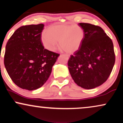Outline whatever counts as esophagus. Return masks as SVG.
<instances>
[{
	"mask_svg": "<svg viewBox=\"0 0 123 123\" xmlns=\"http://www.w3.org/2000/svg\"><path fill=\"white\" fill-rule=\"evenodd\" d=\"M65 56H66L68 58H69V55H67V54H65Z\"/></svg>",
	"mask_w": 123,
	"mask_h": 123,
	"instance_id": "34e87169",
	"label": "esophagus"
}]
</instances>
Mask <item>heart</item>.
I'll use <instances>...</instances> for the list:
<instances>
[{"label":"heart","instance_id":"1","mask_svg":"<svg viewBox=\"0 0 123 123\" xmlns=\"http://www.w3.org/2000/svg\"><path fill=\"white\" fill-rule=\"evenodd\" d=\"M83 29L77 25H56L49 27L46 33L41 36L44 47L50 51L56 49L57 42L61 49L66 53H73L78 50L83 38Z\"/></svg>","mask_w":123,"mask_h":123}]
</instances>
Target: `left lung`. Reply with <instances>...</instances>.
I'll use <instances>...</instances> for the list:
<instances>
[{
    "label": "left lung",
    "mask_w": 123,
    "mask_h": 123,
    "mask_svg": "<svg viewBox=\"0 0 123 123\" xmlns=\"http://www.w3.org/2000/svg\"><path fill=\"white\" fill-rule=\"evenodd\" d=\"M84 36L68 65L73 80L85 89L102 85L111 74L115 62L112 41L100 27L80 23Z\"/></svg>",
    "instance_id": "obj_1"
}]
</instances>
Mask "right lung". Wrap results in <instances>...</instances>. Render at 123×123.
I'll return each mask as SVG.
<instances>
[{"instance_id": "1", "label": "right lung", "mask_w": 123, "mask_h": 123, "mask_svg": "<svg viewBox=\"0 0 123 123\" xmlns=\"http://www.w3.org/2000/svg\"><path fill=\"white\" fill-rule=\"evenodd\" d=\"M44 25L18 28L8 41L4 66L12 81L19 87L32 91L48 80L60 54L45 49L41 40Z\"/></svg>"}]
</instances>
